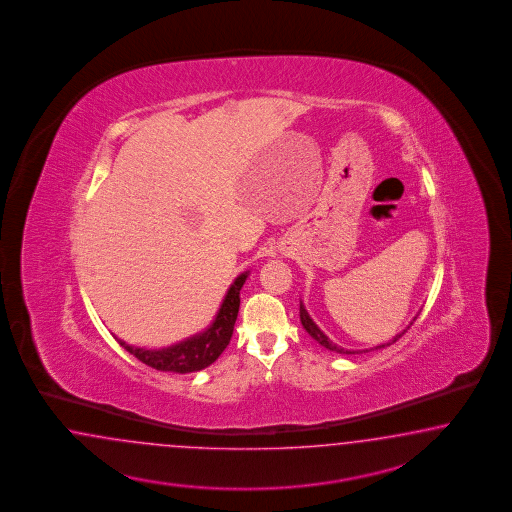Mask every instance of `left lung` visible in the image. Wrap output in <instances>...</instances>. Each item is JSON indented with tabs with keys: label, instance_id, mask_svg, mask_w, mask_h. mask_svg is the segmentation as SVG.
<instances>
[{
	"label": "left lung",
	"instance_id": "left-lung-1",
	"mask_svg": "<svg viewBox=\"0 0 512 512\" xmlns=\"http://www.w3.org/2000/svg\"><path fill=\"white\" fill-rule=\"evenodd\" d=\"M300 321H302V326L306 328V332L310 334L313 340L317 341V343H321L323 347H326L328 351H334V353H340V355H355V353H368V351H372V349H385L388 345H392L394 341L400 340L403 334H405V330H403L402 334H398L396 338H392V340L388 341V343H381V345H375L372 349H366V351H351V349H343L340 345H336L334 341L330 340L328 336H326L325 332L319 328V326L313 323V319L310 317V313L306 311V306L300 302ZM413 325V323H411ZM409 328V326H407Z\"/></svg>",
	"mask_w": 512,
	"mask_h": 512
}]
</instances>
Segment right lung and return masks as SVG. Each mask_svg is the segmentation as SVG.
<instances>
[{
  "label": "right lung",
  "mask_w": 512,
  "mask_h": 512,
  "mask_svg": "<svg viewBox=\"0 0 512 512\" xmlns=\"http://www.w3.org/2000/svg\"><path fill=\"white\" fill-rule=\"evenodd\" d=\"M248 274L249 272H244L234 279L233 285L229 287L221 302L214 323L201 334H195L193 338H187L163 349H142L129 345L124 340H116L127 353H131L133 357L139 358L140 362L159 372L189 373L204 370L212 362H216L217 357L225 351V347L233 338L234 323L240 308V289L244 287Z\"/></svg>",
  "instance_id": "right-lung-1"
}]
</instances>
